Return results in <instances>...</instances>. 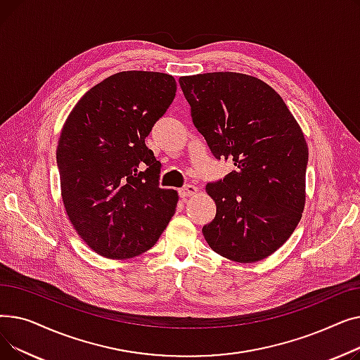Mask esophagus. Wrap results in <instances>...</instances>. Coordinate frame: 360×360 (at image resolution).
Returning a JSON list of instances; mask_svg holds the SVG:
<instances>
[{"mask_svg":"<svg viewBox=\"0 0 360 360\" xmlns=\"http://www.w3.org/2000/svg\"><path fill=\"white\" fill-rule=\"evenodd\" d=\"M197 191H198L197 186H194V185H185L184 188H181V190H179V195H181L182 198H185V197H193V195L197 194Z\"/></svg>","mask_w":360,"mask_h":360,"instance_id":"obj_1","label":"esophagus"}]
</instances>
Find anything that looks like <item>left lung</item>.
Returning <instances> with one entry per match:
<instances>
[{
	"label": "left lung",
	"instance_id": "obj_1",
	"mask_svg": "<svg viewBox=\"0 0 360 360\" xmlns=\"http://www.w3.org/2000/svg\"><path fill=\"white\" fill-rule=\"evenodd\" d=\"M195 128L212 153L235 170L205 191L216 217L202 228L210 248L257 262L285 243L305 209L308 144L280 94L248 74L219 71L179 77Z\"/></svg>",
	"mask_w": 360,
	"mask_h": 360
}]
</instances>
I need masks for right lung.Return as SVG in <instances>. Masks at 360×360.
<instances>
[{"instance_id":"right-lung-1","label":"right lung","mask_w":360,"mask_h":360,"mask_svg":"<svg viewBox=\"0 0 360 360\" xmlns=\"http://www.w3.org/2000/svg\"><path fill=\"white\" fill-rule=\"evenodd\" d=\"M175 93L172 75L121 71L91 87L64 122L56 148L64 209L105 258L148 251L175 214L178 193L159 188L160 163L146 146Z\"/></svg>"}]
</instances>
